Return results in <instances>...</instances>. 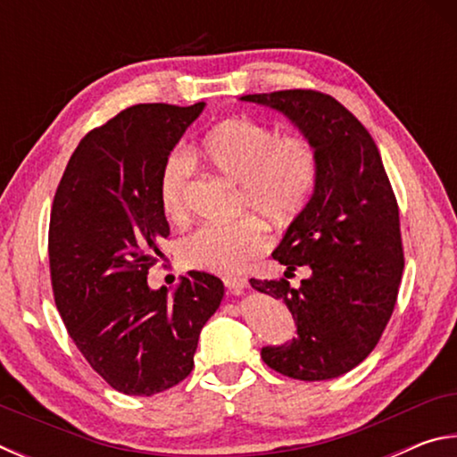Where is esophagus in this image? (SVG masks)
I'll return each instance as SVG.
<instances>
[{
  "mask_svg": "<svg viewBox=\"0 0 457 457\" xmlns=\"http://www.w3.org/2000/svg\"><path fill=\"white\" fill-rule=\"evenodd\" d=\"M223 284H226L228 292H231V294H239L244 288H247V280H245V278H237V276L223 278Z\"/></svg>",
  "mask_w": 457,
  "mask_h": 457,
  "instance_id": "1",
  "label": "esophagus"
}]
</instances>
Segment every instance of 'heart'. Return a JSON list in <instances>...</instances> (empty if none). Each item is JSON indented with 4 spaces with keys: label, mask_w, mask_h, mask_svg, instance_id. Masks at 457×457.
Instances as JSON below:
<instances>
[{
    "label": "heart",
    "mask_w": 457,
    "mask_h": 457,
    "mask_svg": "<svg viewBox=\"0 0 457 457\" xmlns=\"http://www.w3.org/2000/svg\"><path fill=\"white\" fill-rule=\"evenodd\" d=\"M197 157L226 179L242 185V207L272 223H288L311 199L319 161L308 138L278 137L272 127L250 117H229L207 130L197 145ZM189 161L175 153L159 175V204L171 220L187 213ZM270 237L256 220L229 226L205 223L185 236L179 258L191 270L236 274L268 250Z\"/></svg>",
    "instance_id": "obj_1"
}]
</instances>
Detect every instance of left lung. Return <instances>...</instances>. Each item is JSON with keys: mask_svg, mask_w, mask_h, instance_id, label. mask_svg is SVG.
<instances>
[{"mask_svg": "<svg viewBox=\"0 0 457 457\" xmlns=\"http://www.w3.org/2000/svg\"><path fill=\"white\" fill-rule=\"evenodd\" d=\"M242 100L286 114L319 161L312 197L272 253L286 276L296 266L311 268V276L298 288L284 278L250 280L284 300L298 335L264 346L262 359L300 381L340 377L369 357L395 308L405 266L395 193L373 137L338 100L316 90Z\"/></svg>", "mask_w": 457, "mask_h": 457, "instance_id": "obj_1", "label": "left lung"}]
</instances>
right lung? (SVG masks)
Returning <instances> with one entry per match:
<instances>
[{
  "label": "right lung",
  "instance_id": "obj_1",
  "mask_svg": "<svg viewBox=\"0 0 457 457\" xmlns=\"http://www.w3.org/2000/svg\"><path fill=\"white\" fill-rule=\"evenodd\" d=\"M204 108L135 104L119 112L82 138L54 195V300L84 359L125 395L151 397L183 381L223 298L220 278L195 270L173 292L146 284L169 236L161 169Z\"/></svg>",
  "mask_w": 457,
  "mask_h": 457
}]
</instances>
